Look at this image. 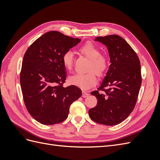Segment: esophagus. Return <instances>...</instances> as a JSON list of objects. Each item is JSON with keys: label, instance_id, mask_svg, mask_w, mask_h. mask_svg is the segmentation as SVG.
Here are the masks:
<instances>
[{"label": "esophagus", "instance_id": "esophagus-1", "mask_svg": "<svg viewBox=\"0 0 160 160\" xmlns=\"http://www.w3.org/2000/svg\"><path fill=\"white\" fill-rule=\"evenodd\" d=\"M88 96H89V93L88 92H86L85 91L82 92V97H83V98H87Z\"/></svg>", "mask_w": 160, "mask_h": 160}]
</instances>
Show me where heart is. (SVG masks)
<instances>
[{
  "label": "heart",
  "instance_id": "heart-1",
  "mask_svg": "<svg viewBox=\"0 0 160 160\" xmlns=\"http://www.w3.org/2000/svg\"><path fill=\"white\" fill-rule=\"evenodd\" d=\"M82 55L89 60V63L87 68L88 72L85 74H77L71 76L69 82L74 85L83 89H89L97 83V77L101 76L107 71L109 62L108 58L101 55V51L92 42H87L82 45L79 49ZM62 62L65 68L71 70L73 67L74 55L71 51H65L62 56Z\"/></svg>",
  "mask_w": 160,
  "mask_h": 160
}]
</instances>
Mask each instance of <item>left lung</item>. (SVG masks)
I'll return each instance as SVG.
<instances>
[{
    "instance_id": "obj_1",
    "label": "left lung",
    "mask_w": 160,
    "mask_h": 160,
    "mask_svg": "<svg viewBox=\"0 0 160 160\" xmlns=\"http://www.w3.org/2000/svg\"><path fill=\"white\" fill-rule=\"evenodd\" d=\"M107 46L111 65L98 90L91 94L98 103L89 110L91 119L105 125L122 123L132 112L142 85L139 57L125 39L117 35L98 37Z\"/></svg>"
}]
</instances>
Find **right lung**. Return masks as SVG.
Wrapping results in <instances>:
<instances>
[{"label": "right lung", "instance_id": "1", "mask_svg": "<svg viewBox=\"0 0 160 160\" xmlns=\"http://www.w3.org/2000/svg\"><path fill=\"white\" fill-rule=\"evenodd\" d=\"M81 41L58 31L45 33L34 41L23 57L20 83L28 112L38 122L53 125L65 121L72 103L82 95L75 85L64 88L63 53Z\"/></svg>", "mask_w": 160, "mask_h": 160}]
</instances>
